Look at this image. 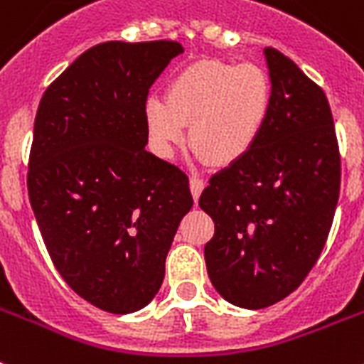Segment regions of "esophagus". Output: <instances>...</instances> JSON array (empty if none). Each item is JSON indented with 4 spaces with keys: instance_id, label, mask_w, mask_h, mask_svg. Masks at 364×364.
I'll list each match as a JSON object with an SVG mask.
<instances>
[{
    "instance_id": "1",
    "label": "esophagus",
    "mask_w": 364,
    "mask_h": 364,
    "mask_svg": "<svg viewBox=\"0 0 364 364\" xmlns=\"http://www.w3.org/2000/svg\"><path fill=\"white\" fill-rule=\"evenodd\" d=\"M203 187H205V181H203L202 177L196 176V173H192V176H191V191H192V196H194V200H198V198H200Z\"/></svg>"
}]
</instances>
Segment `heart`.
<instances>
[{
  "label": "heart",
  "instance_id": "obj_1",
  "mask_svg": "<svg viewBox=\"0 0 364 364\" xmlns=\"http://www.w3.org/2000/svg\"><path fill=\"white\" fill-rule=\"evenodd\" d=\"M273 100L271 78L254 63L203 61L176 76L166 100L149 97L146 125L155 149L170 155L185 138L211 164L226 166L256 146Z\"/></svg>",
  "mask_w": 364,
  "mask_h": 364
}]
</instances>
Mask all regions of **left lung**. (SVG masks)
<instances>
[{
	"instance_id": "8db88e82",
	"label": "left lung",
	"mask_w": 364,
	"mask_h": 364,
	"mask_svg": "<svg viewBox=\"0 0 364 364\" xmlns=\"http://www.w3.org/2000/svg\"><path fill=\"white\" fill-rule=\"evenodd\" d=\"M265 59L273 100L264 131L200 196L215 223L203 249L209 279L243 309H265L299 288L326 247L341 192L326 93L279 50L267 46Z\"/></svg>"
}]
</instances>
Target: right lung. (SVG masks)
I'll use <instances>...</instances> for the list:
<instances>
[{"instance_id": "obj_1", "label": "right lung", "mask_w": 364, "mask_h": 364, "mask_svg": "<svg viewBox=\"0 0 364 364\" xmlns=\"http://www.w3.org/2000/svg\"><path fill=\"white\" fill-rule=\"evenodd\" d=\"M176 41L97 44L46 87L28 162L29 202L63 280L97 309L129 314L155 297L188 177L146 151L149 87Z\"/></svg>"}]
</instances>
